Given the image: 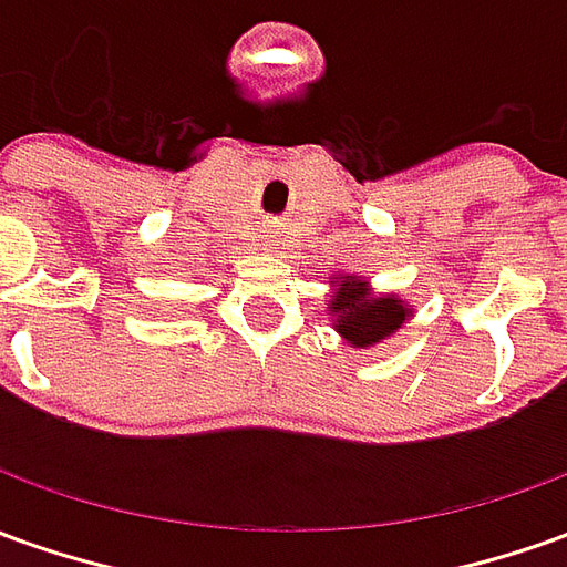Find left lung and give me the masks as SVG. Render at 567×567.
<instances>
[{
	"mask_svg": "<svg viewBox=\"0 0 567 567\" xmlns=\"http://www.w3.org/2000/svg\"><path fill=\"white\" fill-rule=\"evenodd\" d=\"M338 334L352 347L368 350L395 334L408 319V303L395 295H371V288L355 276H343L338 291L328 300Z\"/></svg>",
	"mask_w": 567,
	"mask_h": 567,
	"instance_id": "left-lung-1",
	"label": "left lung"
}]
</instances>
